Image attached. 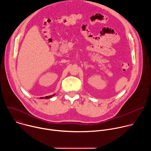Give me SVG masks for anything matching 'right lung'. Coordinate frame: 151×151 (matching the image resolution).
Instances as JSON below:
<instances>
[{
	"label": "right lung",
	"instance_id": "add662e5",
	"mask_svg": "<svg viewBox=\"0 0 151 151\" xmlns=\"http://www.w3.org/2000/svg\"><path fill=\"white\" fill-rule=\"evenodd\" d=\"M54 96V94H53V95H51V96H46V97H40V99H50V98H51L52 96Z\"/></svg>",
	"mask_w": 151,
	"mask_h": 151
}]
</instances>
